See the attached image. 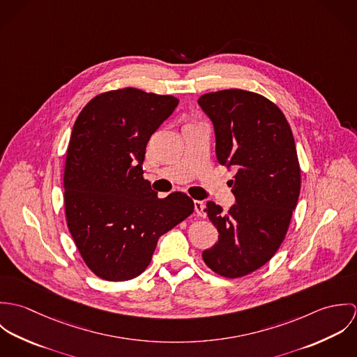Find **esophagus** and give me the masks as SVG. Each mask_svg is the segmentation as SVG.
<instances>
[{
  "label": "esophagus",
  "mask_w": 357,
  "mask_h": 357,
  "mask_svg": "<svg viewBox=\"0 0 357 357\" xmlns=\"http://www.w3.org/2000/svg\"><path fill=\"white\" fill-rule=\"evenodd\" d=\"M195 211L199 217H206V206L204 201H195Z\"/></svg>",
  "instance_id": "esophagus-1"
}]
</instances>
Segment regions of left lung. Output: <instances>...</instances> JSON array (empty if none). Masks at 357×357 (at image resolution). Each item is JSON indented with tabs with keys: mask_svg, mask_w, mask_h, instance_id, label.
Here are the masks:
<instances>
[{
	"mask_svg": "<svg viewBox=\"0 0 357 357\" xmlns=\"http://www.w3.org/2000/svg\"><path fill=\"white\" fill-rule=\"evenodd\" d=\"M198 104L213 123L218 163L235 170L229 211L206 204L218 242L202 257L215 273L241 278L265 265L286 236L301 190L296 143L283 112L261 95L228 89Z\"/></svg>",
	"mask_w": 357,
	"mask_h": 357,
	"instance_id": "1",
	"label": "left lung"
}]
</instances>
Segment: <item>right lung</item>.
<instances>
[{
  "instance_id": "right-lung-1",
  "label": "right lung",
  "mask_w": 357,
  "mask_h": 357,
  "mask_svg": "<svg viewBox=\"0 0 357 357\" xmlns=\"http://www.w3.org/2000/svg\"><path fill=\"white\" fill-rule=\"evenodd\" d=\"M178 104L135 88L105 92L79 112L64 167L70 234L89 269L109 282L139 276L158 239L192 214L183 192L158 198L143 177L146 147Z\"/></svg>"
}]
</instances>
